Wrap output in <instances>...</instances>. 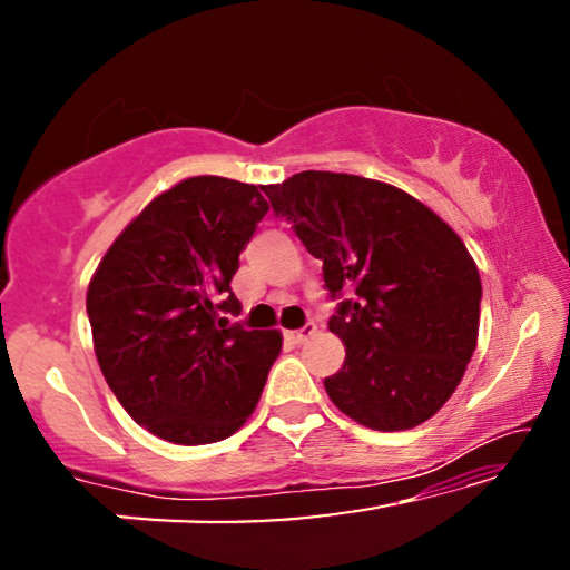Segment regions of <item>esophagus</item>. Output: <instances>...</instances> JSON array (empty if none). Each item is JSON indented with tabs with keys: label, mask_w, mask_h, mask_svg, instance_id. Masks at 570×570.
Wrapping results in <instances>:
<instances>
[{
	"label": "esophagus",
	"mask_w": 570,
	"mask_h": 570,
	"mask_svg": "<svg viewBox=\"0 0 570 570\" xmlns=\"http://www.w3.org/2000/svg\"><path fill=\"white\" fill-rule=\"evenodd\" d=\"M316 334V324L314 322H308V324H303L301 330H295V332H285V340H291L293 345H303V342H306L308 337H314Z\"/></svg>",
	"instance_id": "34e87169"
}]
</instances>
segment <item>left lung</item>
Returning a JSON list of instances; mask_svg holds the SVG:
<instances>
[{
  "label": "left lung",
  "instance_id": "8db88e82",
  "mask_svg": "<svg viewBox=\"0 0 570 570\" xmlns=\"http://www.w3.org/2000/svg\"><path fill=\"white\" fill-rule=\"evenodd\" d=\"M264 194L340 301L330 330L347 353L324 379L330 400L373 431L433 417L478 347L482 285L462 238L407 191L363 176L303 170Z\"/></svg>",
  "mask_w": 570,
  "mask_h": 570
}]
</instances>
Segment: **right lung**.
I'll use <instances>...</instances> for the list:
<instances>
[{"mask_svg": "<svg viewBox=\"0 0 570 570\" xmlns=\"http://www.w3.org/2000/svg\"><path fill=\"white\" fill-rule=\"evenodd\" d=\"M259 186L194 176L155 197L88 287L100 371L137 425L199 446L236 433L259 402L283 334L230 324L238 256L267 215Z\"/></svg>", "mask_w": 570, "mask_h": 570, "instance_id": "add662e5", "label": "right lung"}]
</instances>
